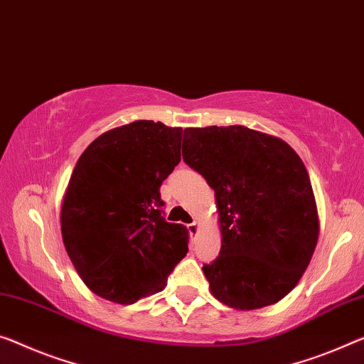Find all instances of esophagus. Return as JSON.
Masks as SVG:
<instances>
[{"instance_id": "obj_1", "label": "esophagus", "mask_w": 364, "mask_h": 364, "mask_svg": "<svg viewBox=\"0 0 364 364\" xmlns=\"http://www.w3.org/2000/svg\"><path fill=\"white\" fill-rule=\"evenodd\" d=\"M188 228V232L192 234V236H195L197 237L198 236V232H200V225L197 221H193V223H190V225L187 226Z\"/></svg>"}]
</instances>
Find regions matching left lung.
Here are the masks:
<instances>
[{"label": "left lung", "mask_w": 364, "mask_h": 364, "mask_svg": "<svg viewBox=\"0 0 364 364\" xmlns=\"http://www.w3.org/2000/svg\"><path fill=\"white\" fill-rule=\"evenodd\" d=\"M182 158L215 190L221 250L203 265L211 294L239 311L278 303L318 239L304 163L282 138L242 125L186 128Z\"/></svg>", "instance_id": "obj_1"}]
</instances>
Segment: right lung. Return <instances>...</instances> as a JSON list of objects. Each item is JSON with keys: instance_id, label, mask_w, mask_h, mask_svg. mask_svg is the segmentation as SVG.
Instances as JSON below:
<instances>
[{"instance_id": "add662e5", "label": "right lung", "mask_w": 364, "mask_h": 364, "mask_svg": "<svg viewBox=\"0 0 364 364\" xmlns=\"http://www.w3.org/2000/svg\"><path fill=\"white\" fill-rule=\"evenodd\" d=\"M181 127L136 120L102 133L77 159L61 203V237L100 298L133 304L163 291L188 252L187 228L161 215L159 187L181 163Z\"/></svg>"}]
</instances>
